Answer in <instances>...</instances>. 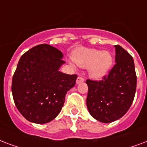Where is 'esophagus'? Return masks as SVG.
I'll return each instance as SVG.
<instances>
[{
  "label": "esophagus",
  "instance_id": "obj_1",
  "mask_svg": "<svg viewBox=\"0 0 147 147\" xmlns=\"http://www.w3.org/2000/svg\"><path fill=\"white\" fill-rule=\"evenodd\" d=\"M83 81L84 78H82V77H81V76H78V78H77V79H76V84H77V85H78V84H80Z\"/></svg>",
  "mask_w": 147,
  "mask_h": 147
}]
</instances>
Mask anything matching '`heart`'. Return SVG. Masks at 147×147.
Returning <instances> with one entry per match:
<instances>
[{"label": "heart", "instance_id": "obj_1", "mask_svg": "<svg viewBox=\"0 0 147 147\" xmlns=\"http://www.w3.org/2000/svg\"><path fill=\"white\" fill-rule=\"evenodd\" d=\"M73 61L83 69L88 68V76L100 80L108 74L113 62V57L109 51L81 48L73 54Z\"/></svg>", "mask_w": 147, "mask_h": 147}]
</instances>
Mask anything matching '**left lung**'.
Returning <instances> with one entry per match:
<instances>
[{"label":"left lung","mask_w":147,"mask_h":147,"mask_svg":"<svg viewBox=\"0 0 147 147\" xmlns=\"http://www.w3.org/2000/svg\"><path fill=\"white\" fill-rule=\"evenodd\" d=\"M116 65L101 81L88 79L86 105L96 120L109 123L123 117L133 103L136 75L133 57L119 45H115Z\"/></svg>","instance_id":"8db88e82"}]
</instances>
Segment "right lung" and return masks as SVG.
Segmentation results:
<instances>
[{"instance_id": "add662e5", "label": "right lung", "mask_w": 147, "mask_h": 147, "mask_svg": "<svg viewBox=\"0 0 147 147\" xmlns=\"http://www.w3.org/2000/svg\"><path fill=\"white\" fill-rule=\"evenodd\" d=\"M63 54L42 44L25 52L19 60L12 79V95L17 109L27 120L45 124L61 112L67 92L77 76L59 71L65 62Z\"/></svg>"}]
</instances>
